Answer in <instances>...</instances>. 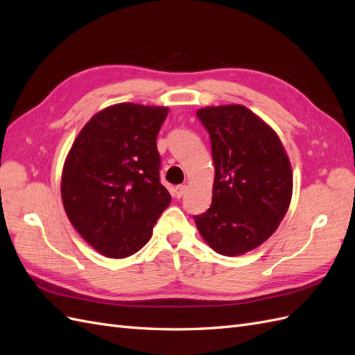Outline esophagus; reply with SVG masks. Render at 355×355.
<instances>
[{
    "mask_svg": "<svg viewBox=\"0 0 355 355\" xmlns=\"http://www.w3.org/2000/svg\"><path fill=\"white\" fill-rule=\"evenodd\" d=\"M188 191V185H178L175 188V194L178 198H180L182 196H185V192Z\"/></svg>",
    "mask_w": 355,
    "mask_h": 355,
    "instance_id": "34e87169",
    "label": "esophagus"
}]
</instances>
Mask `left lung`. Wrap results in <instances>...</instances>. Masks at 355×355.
I'll use <instances>...</instances> for the list:
<instances>
[{
	"label": "left lung",
	"instance_id": "left-lung-1",
	"mask_svg": "<svg viewBox=\"0 0 355 355\" xmlns=\"http://www.w3.org/2000/svg\"><path fill=\"white\" fill-rule=\"evenodd\" d=\"M207 128L214 164L210 209L194 216L201 237L223 256L266 241L290 206L293 175L280 137L243 105L197 112Z\"/></svg>",
	"mask_w": 355,
	"mask_h": 355
}]
</instances>
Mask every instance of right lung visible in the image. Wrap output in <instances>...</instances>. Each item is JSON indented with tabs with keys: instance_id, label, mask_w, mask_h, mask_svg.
<instances>
[{
	"instance_id": "right-lung-1",
	"label": "right lung",
	"mask_w": 355,
	"mask_h": 355,
	"mask_svg": "<svg viewBox=\"0 0 355 355\" xmlns=\"http://www.w3.org/2000/svg\"><path fill=\"white\" fill-rule=\"evenodd\" d=\"M166 106L118 103L90 118L62 171V202L81 237L106 257L135 254L171 201L159 182L157 135Z\"/></svg>"
}]
</instances>
